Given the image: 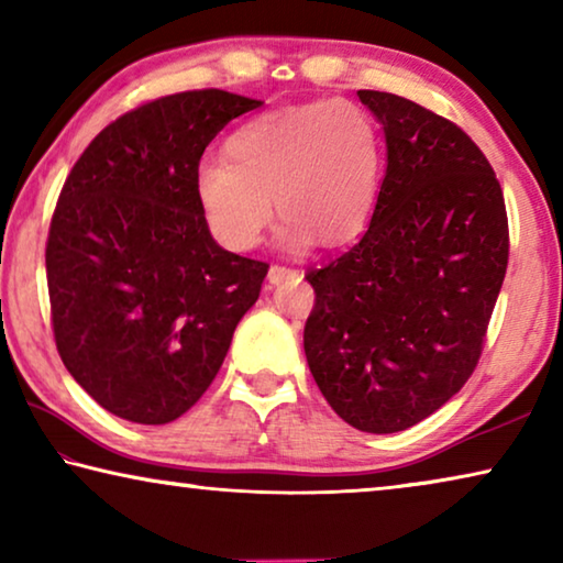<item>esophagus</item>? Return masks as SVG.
Segmentation results:
<instances>
[{"mask_svg": "<svg viewBox=\"0 0 563 563\" xmlns=\"http://www.w3.org/2000/svg\"><path fill=\"white\" fill-rule=\"evenodd\" d=\"M296 271H290V267H283V265H271V271H267V283L271 285H280L283 280L288 278H296Z\"/></svg>", "mask_w": 563, "mask_h": 563, "instance_id": "esophagus-1", "label": "esophagus"}]
</instances>
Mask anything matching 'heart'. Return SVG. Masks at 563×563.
Listing matches in <instances>:
<instances>
[{"label":"heart","mask_w":563,"mask_h":563,"mask_svg":"<svg viewBox=\"0 0 563 563\" xmlns=\"http://www.w3.org/2000/svg\"><path fill=\"white\" fill-rule=\"evenodd\" d=\"M379 129L351 100L288 106L247 121L224 144V162L199 166L195 195L212 238L232 253L253 250L275 212L278 245L306 253L354 245L382 197Z\"/></svg>","instance_id":"heart-1"}]
</instances>
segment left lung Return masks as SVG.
Wrapping results in <instances>:
<instances>
[{"label":"left lung","instance_id":"obj_1","mask_svg":"<svg viewBox=\"0 0 563 563\" xmlns=\"http://www.w3.org/2000/svg\"><path fill=\"white\" fill-rule=\"evenodd\" d=\"M387 141L372 228L306 280L303 349L343 422L389 434L463 389L508 267L496 172L473 139L412 100L358 90Z\"/></svg>","mask_w":563,"mask_h":563}]
</instances>
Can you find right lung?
<instances>
[{
  "instance_id": "1",
  "label": "right lung",
  "mask_w": 563,
  "mask_h": 563,
  "mask_svg": "<svg viewBox=\"0 0 563 563\" xmlns=\"http://www.w3.org/2000/svg\"><path fill=\"white\" fill-rule=\"evenodd\" d=\"M257 106L217 88L151 100L67 174L45 250L55 343L115 417L166 424L195 407L255 306L267 265L217 245L195 179L209 141Z\"/></svg>"
}]
</instances>
